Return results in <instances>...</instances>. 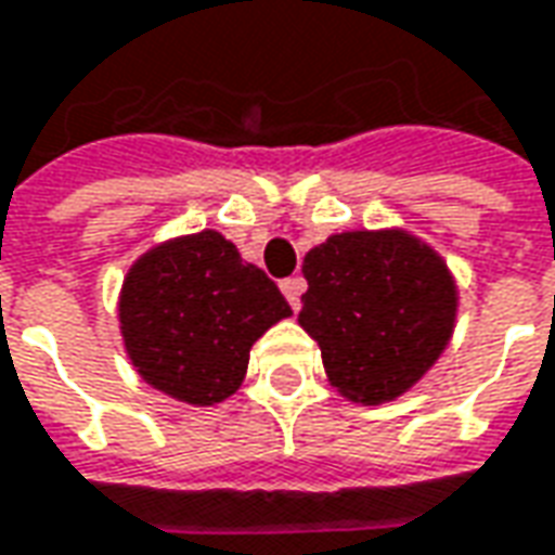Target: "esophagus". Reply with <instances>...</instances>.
Wrapping results in <instances>:
<instances>
[{"mask_svg":"<svg viewBox=\"0 0 555 555\" xmlns=\"http://www.w3.org/2000/svg\"><path fill=\"white\" fill-rule=\"evenodd\" d=\"M281 289H284L286 302L293 305V311H299V299H302L305 293V278H286Z\"/></svg>","mask_w":555,"mask_h":555,"instance_id":"esophagus-1","label":"esophagus"}]
</instances>
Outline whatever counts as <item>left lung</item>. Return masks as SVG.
Wrapping results in <instances>:
<instances>
[{"label":"left lung","mask_w":555,"mask_h":555,"mask_svg":"<svg viewBox=\"0 0 555 555\" xmlns=\"http://www.w3.org/2000/svg\"><path fill=\"white\" fill-rule=\"evenodd\" d=\"M299 323L348 400L385 403L434 366L459 293L442 259L406 232H341L305 256Z\"/></svg>","instance_id":"left-lung-1"}]
</instances>
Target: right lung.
Returning a JSON list of instances; mask_svg holds the SVG:
<instances>
[{"mask_svg":"<svg viewBox=\"0 0 555 555\" xmlns=\"http://www.w3.org/2000/svg\"><path fill=\"white\" fill-rule=\"evenodd\" d=\"M289 305L262 269L219 232L149 250L121 286V336L152 388L214 406L244 382L250 348Z\"/></svg>","mask_w":555,"mask_h":555,"instance_id":"add662e5","label":"right lung"}]
</instances>
